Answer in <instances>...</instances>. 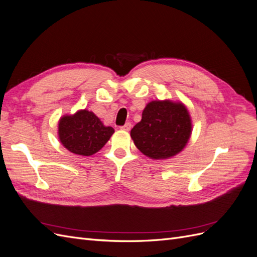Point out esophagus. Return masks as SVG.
I'll return each mask as SVG.
<instances>
[{
  "label": "esophagus",
  "instance_id": "esophagus-1",
  "mask_svg": "<svg viewBox=\"0 0 257 257\" xmlns=\"http://www.w3.org/2000/svg\"><path fill=\"white\" fill-rule=\"evenodd\" d=\"M121 130H123V131H130L131 130V123L127 122V123L124 124L123 126H121Z\"/></svg>",
  "mask_w": 257,
  "mask_h": 257
}]
</instances>
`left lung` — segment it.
Here are the masks:
<instances>
[{
	"instance_id": "obj_1",
	"label": "left lung",
	"mask_w": 257,
	"mask_h": 257,
	"mask_svg": "<svg viewBox=\"0 0 257 257\" xmlns=\"http://www.w3.org/2000/svg\"><path fill=\"white\" fill-rule=\"evenodd\" d=\"M190 114L183 104L153 100L143 111L142 121L131 131L135 146L154 160L172 158L191 136Z\"/></svg>"
}]
</instances>
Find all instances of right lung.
<instances>
[{
  "label": "right lung",
  "mask_w": 257,
  "mask_h": 257,
  "mask_svg": "<svg viewBox=\"0 0 257 257\" xmlns=\"http://www.w3.org/2000/svg\"><path fill=\"white\" fill-rule=\"evenodd\" d=\"M113 132L111 126H105L94 113L85 109L74 115H65L59 122L62 145L68 151L84 157L102 149Z\"/></svg>",
  "instance_id": "right-lung-1"
}]
</instances>
